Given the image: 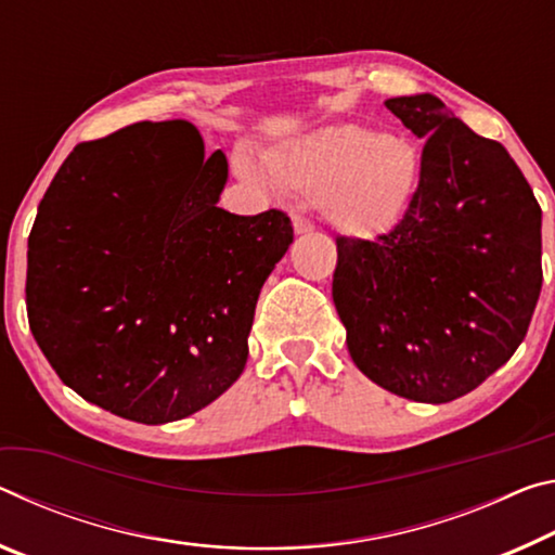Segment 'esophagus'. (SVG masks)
Listing matches in <instances>:
<instances>
[{"label":"esophagus","mask_w":555,"mask_h":555,"mask_svg":"<svg viewBox=\"0 0 555 555\" xmlns=\"http://www.w3.org/2000/svg\"><path fill=\"white\" fill-rule=\"evenodd\" d=\"M293 229H295L297 235H305V233H312L314 231V223L310 221V218H305V216H295L293 218Z\"/></svg>","instance_id":"obj_1"}]
</instances>
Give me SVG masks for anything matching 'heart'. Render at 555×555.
<instances>
[{"label": "heart", "mask_w": 555, "mask_h": 555, "mask_svg": "<svg viewBox=\"0 0 555 555\" xmlns=\"http://www.w3.org/2000/svg\"><path fill=\"white\" fill-rule=\"evenodd\" d=\"M250 179L278 192L322 204L334 229L357 241H376L403 223L421 189L423 157L401 134L341 122L283 140L262 157V171L243 162Z\"/></svg>", "instance_id": "1"}]
</instances>
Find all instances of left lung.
<instances>
[{
    "label": "left lung",
    "instance_id": "obj_1",
    "mask_svg": "<svg viewBox=\"0 0 555 555\" xmlns=\"http://www.w3.org/2000/svg\"><path fill=\"white\" fill-rule=\"evenodd\" d=\"M386 107L425 140L403 223L337 238L332 297L353 363L390 393L450 403L512 359L541 295V206L502 144L433 93Z\"/></svg>",
    "mask_w": 555,
    "mask_h": 555
}]
</instances>
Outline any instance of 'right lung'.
<instances>
[{
    "label": "right lung",
    "instance_id": "add662e5",
    "mask_svg": "<svg viewBox=\"0 0 555 555\" xmlns=\"http://www.w3.org/2000/svg\"><path fill=\"white\" fill-rule=\"evenodd\" d=\"M229 162L186 120L138 122L73 150L26 253L36 344L68 388L125 421L202 411L248 361L260 287L293 243L270 208H218Z\"/></svg>",
    "mask_w": 555,
    "mask_h": 555
}]
</instances>
